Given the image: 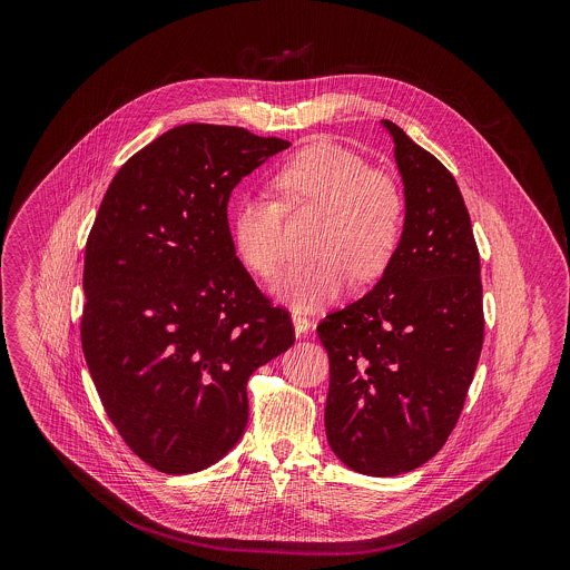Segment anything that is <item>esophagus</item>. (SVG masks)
Segmentation results:
<instances>
[{
	"label": "esophagus",
	"mask_w": 570,
	"mask_h": 570,
	"mask_svg": "<svg viewBox=\"0 0 570 570\" xmlns=\"http://www.w3.org/2000/svg\"><path fill=\"white\" fill-rule=\"evenodd\" d=\"M291 320H293V330H295L297 336L308 334L311 327H313V322H311L306 315H302L299 311H293V313H291Z\"/></svg>",
	"instance_id": "obj_1"
}]
</instances>
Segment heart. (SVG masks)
I'll return each mask as SVG.
<instances>
[{
    "label": "heart",
    "mask_w": 570,
    "mask_h": 570,
    "mask_svg": "<svg viewBox=\"0 0 570 570\" xmlns=\"http://www.w3.org/2000/svg\"><path fill=\"white\" fill-rule=\"evenodd\" d=\"M275 189L288 209H317L311 262L291 264L277 275L271 293L295 311L327 306L358 279H376L394 257L403 232L399 187L367 161L332 141H317L275 174ZM284 207L271 198L240 200L232 218V243L253 273L271 277L284 257Z\"/></svg>",
    "instance_id": "obj_1"
}]
</instances>
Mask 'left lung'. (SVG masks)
Here are the masks:
<instances>
[{
    "label": "left lung",
    "instance_id": "obj_1",
    "mask_svg": "<svg viewBox=\"0 0 570 570\" xmlns=\"http://www.w3.org/2000/svg\"><path fill=\"white\" fill-rule=\"evenodd\" d=\"M403 232L361 299L320 322L330 354L324 429L336 458L365 475L429 462L451 435L482 350L480 257L455 178L396 124Z\"/></svg>",
    "mask_w": 570,
    "mask_h": 570
}]
</instances>
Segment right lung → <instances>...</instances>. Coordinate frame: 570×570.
I'll return each mask as SVG.
<instances>
[{
    "label": "right lung",
    "mask_w": 570,
    "mask_h": 570,
    "mask_svg": "<svg viewBox=\"0 0 570 570\" xmlns=\"http://www.w3.org/2000/svg\"><path fill=\"white\" fill-rule=\"evenodd\" d=\"M288 146L234 126H176L104 196L80 341L110 422L157 471L194 473L229 453L248 424L250 374L295 343L227 225L232 189Z\"/></svg>",
    "instance_id": "1"
}]
</instances>
